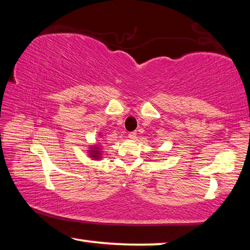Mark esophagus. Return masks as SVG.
Returning a JSON list of instances; mask_svg holds the SVG:
<instances>
[{
  "instance_id": "esophagus-1",
  "label": "esophagus",
  "mask_w": 250,
  "mask_h": 250,
  "mask_svg": "<svg viewBox=\"0 0 250 250\" xmlns=\"http://www.w3.org/2000/svg\"><path fill=\"white\" fill-rule=\"evenodd\" d=\"M128 135L130 140H135V139H137V132H130Z\"/></svg>"
}]
</instances>
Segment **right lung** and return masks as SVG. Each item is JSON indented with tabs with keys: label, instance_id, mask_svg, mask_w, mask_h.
<instances>
[{
	"label": "right lung",
	"instance_id": "right-lung-1",
	"mask_svg": "<svg viewBox=\"0 0 250 250\" xmlns=\"http://www.w3.org/2000/svg\"><path fill=\"white\" fill-rule=\"evenodd\" d=\"M98 137H99L98 139H101V137H103V133L99 132ZM87 155L89 156L91 160H95V161L103 160V145H101L100 142L90 143V146L87 150Z\"/></svg>",
	"mask_w": 250,
	"mask_h": 250
}]
</instances>
